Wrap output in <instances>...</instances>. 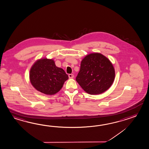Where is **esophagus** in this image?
Here are the masks:
<instances>
[{"mask_svg":"<svg viewBox=\"0 0 149 149\" xmlns=\"http://www.w3.org/2000/svg\"><path fill=\"white\" fill-rule=\"evenodd\" d=\"M68 76H69V78H70V79H73V78H74V75L72 74H69Z\"/></svg>","mask_w":149,"mask_h":149,"instance_id":"obj_1","label":"esophagus"}]
</instances>
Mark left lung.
<instances>
[{"label": "left lung", "mask_w": 149, "mask_h": 149, "mask_svg": "<svg viewBox=\"0 0 149 149\" xmlns=\"http://www.w3.org/2000/svg\"><path fill=\"white\" fill-rule=\"evenodd\" d=\"M115 70L107 58L99 53L86 55L81 63L76 81L86 93L99 95L112 85Z\"/></svg>", "instance_id": "8db88e82"}]
</instances>
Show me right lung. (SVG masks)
Segmentation results:
<instances>
[{"label": "right lung", "mask_w": 149, "mask_h": 149, "mask_svg": "<svg viewBox=\"0 0 149 149\" xmlns=\"http://www.w3.org/2000/svg\"><path fill=\"white\" fill-rule=\"evenodd\" d=\"M29 79L37 91L52 95L59 91L68 76L63 68L56 66L52 59L42 58L37 60L31 67Z\"/></svg>", "instance_id": "obj_1"}]
</instances>
